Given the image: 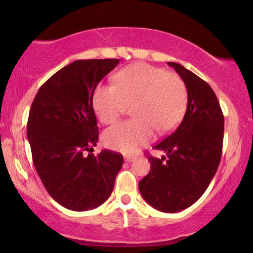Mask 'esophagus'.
<instances>
[{
    "instance_id": "1",
    "label": "esophagus",
    "mask_w": 253,
    "mask_h": 253,
    "mask_svg": "<svg viewBox=\"0 0 253 253\" xmlns=\"http://www.w3.org/2000/svg\"><path fill=\"white\" fill-rule=\"evenodd\" d=\"M134 159H136L134 155H126V157L124 158V160H126V162H131V161H133Z\"/></svg>"
}]
</instances>
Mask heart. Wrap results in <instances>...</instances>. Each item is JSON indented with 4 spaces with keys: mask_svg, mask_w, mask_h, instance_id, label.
Returning a JSON list of instances; mask_svg holds the SVG:
<instances>
[{
    "mask_svg": "<svg viewBox=\"0 0 253 253\" xmlns=\"http://www.w3.org/2000/svg\"><path fill=\"white\" fill-rule=\"evenodd\" d=\"M134 119L106 130L103 143L110 150L131 154L159 134H168L182 122L188 107V87L178 75L147 63H134L114 76V85H99L93 108L99 121L113 124L126 106Z\"/></svg>",
    "mask_w": 253,
    "mask_h": 253,
    "instance_id": "b5f03b06",
    "label": "heart"
}]
</instances>
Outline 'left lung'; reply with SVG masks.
Listing matches in <instances>:
<instances>
[{"mask_svg":"<svg viewBox=\"0 0 253 253\" xmlns=\"http://www.w3.org/2000/svg\"><path fill=\"white\" fill-rule=\"evenodd\" d=\"M188 87V107L174 132L155 145L167 159L148 157L151 170L139 182L155 210L176 213L195 204L215 175L222 154L224 119L212 87L183 65L168 62Z\"/></svg>","mask_w":253,"mask_h":253,"instance_id":"obj_1","label":"left lung"}]
</instances>
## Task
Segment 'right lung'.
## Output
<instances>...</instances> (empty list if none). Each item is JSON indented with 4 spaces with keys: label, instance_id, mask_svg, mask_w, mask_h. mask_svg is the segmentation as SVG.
Returning a JSON list of instances; mask_svg holds the SVG:
<instances>
[{
    "label": "right lung",
    "instance_id": "1",
    "mask_svg": "<svg viewBox=\"0 0 253 253\" xmlns=\"http://www.w3.org/2000/svg\"><path fill=\"white\" fill-rule=\"evenodd\" d=\"M119 62H72L41 86L31 106L27 139L34 167L51 198L68 210L83 212L105 203L122 168L117 152L91 153L99 138L93 93Z\"/></svg>",
    "mask_w": 253,
    "mask_h": 253
}]
</instances>
